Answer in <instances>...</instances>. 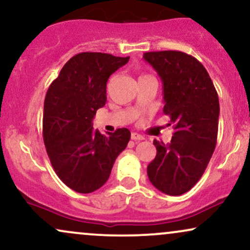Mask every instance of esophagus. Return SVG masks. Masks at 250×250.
Segmentation results:
<instances>
[{"mask_svg": "<svg viewBox=\"0 0 250 250\" xmlns=\"http://www.w3.org/2000/svg\"><path fill=\"white\" fill-rule=\"evenodd\" d=\"M131 140H134V141H142V140H144V137L142 136V135L138 134V133H131Z\"/></svg>", "mask_w": 250, "mask_h": 250, "instance_id": "1", "label": "esophagus"}]
</instances>
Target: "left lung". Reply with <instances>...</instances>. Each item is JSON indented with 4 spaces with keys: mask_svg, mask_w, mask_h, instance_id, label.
I'll list each match as a JSON object with an SVG mask.
<instances>
[{
    "mask_svg": "<svg viewBox=\"0 0 250 250\" xmlns=\"http://www.w3.org/2000/svg\"><path fill=\"white\" fill-rule=\"evenodd\" d=\"M143 58L161 77L163 113L174 129L169 144L154 141L157 154L148 165V177L163 193L180 195L197 184L215 149L218 93L206 68L188 53L154 51Z\"/></svg>",
    "mask_w": 250,
    "mask_h": 250,
    "instance_id": "left-lung-1",
    "label": "left lung"
}]
</instances>
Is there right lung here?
I'll list each match as a JSON object with an SVG mask.
<instances>
[{"label":"right lung","instance_id":"right-lung-1","mask_svg":"<svg viewBox=\"0 0 250 250\" xmlns=\"http://www.w3.org/2000/svg\"><path fill=\"white\" fill-rule=\"evenodd\" d=\"M128 60L109 53H78L47 89L45 148L57 176L79 193H91L107 182L116 157L130 140L127 128L104 136L93 130L92 123L96 110L106 104L108 79Z\"/></svg>","mask_w":250,"mask_h":250}]
</instances>
